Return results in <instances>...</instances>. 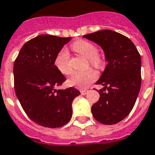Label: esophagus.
Returning <instances> with one entry per match:
<instances>
[{"instance_id":"1","label":"esophagus","mask_w":155,"mask_h":155,"mask_svg":"<svg viewBox=\"0 0 155 155\" xmlns=\"http://www.w3.org/2000/svg\"><path fill=\"white\" fill-rule=\"evenodd\" d=\"M80 93H81V95H86L87 93V90H81V91H80Z\"/></svg>"}]
</instances>
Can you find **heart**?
<instances>
[{
  "instance_id": "1",
  "label": "heart",
  "mask_w": 155,
  "mask_h": 155,
  "mask_svg": "<svg viewBox=\"0 0 155 155\" xmlns=\"http://www.w3.org/2000/svg\"><path fill=\"white\" fill-rule=\"evenodd\" d=\"M71 48L84 57L88 59L90 64L96 68H101L104 65V60L97 54V48L92 43L84 40L76 41L71 45ZM55 66L64 75H69L71 72L70 56L66 49H62L57 54L55 59ZM96 79V72L92 69H89L84 72L74 71L68 82L71 86L80 89H85Z\"/></svg>"
}]
</instances>
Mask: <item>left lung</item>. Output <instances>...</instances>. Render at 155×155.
Returning <instances> with one entry per match:
<instances>
[{
    "instance_id": "1",
    "label": "left lung",
    "mask_w": 155,
    "mask_h": 155,
    "mask_svg": "<svg viewBox=\"0 0 155 155\" xmlns=\"http://www.w3.org/2000/svg\"><path fill=\"white\" fill-rule=\"evenodd\" d=\"M97 44L104 52L106 68L96 84L99 99L91 107L98 122L112 125L130 114L141 87V56L130 39L112 30H101L83 36Z\"/></svg>"
}]
</instances>
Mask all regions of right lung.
Listing matches in <instances>:
<instances>
[{
    "instance_id": "obj_1",
    "label": "right lung",
    "mask_w": 155,
    "mask_h": 155,
    "mask_svg": "<svg viewBox=\"0 0 155 155\" xmlns=\"http://www.w3.org/2000/svg\"><path fill=\"white\" fill-rule=\"evenodd\" d=\"M71 40L41 35L24 45L13 66L16 97L27 115L39 125L57 128L70 121L74 87L56 89L66 80L55 66L57 54Z\"/></svg>"
}]
</instances>
